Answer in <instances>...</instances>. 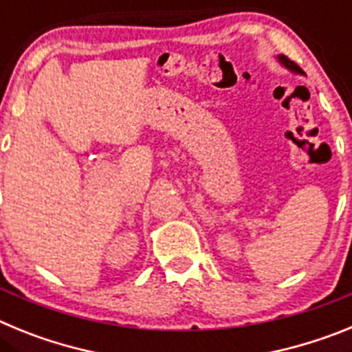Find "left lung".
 <instances>
[{
	"label": "left lung",
	"mask_w": 352,
	"mask_h": 352,
	"mask_svg": "<svg viewBox=\"0 0 352 352\" xmlns=\"http://www.w3.org/2000/svg\"><path fill=\"white\" fill-rule=\"evenodd\" d=\"M280 61H282V63L285 65V67H287V68H291V70H294V72H301V68L298 67V65L294 63V61H292V60H289L287 56H280Z\"/></svg>",
	"instance_id": "obj_1"
}]
</instances>
